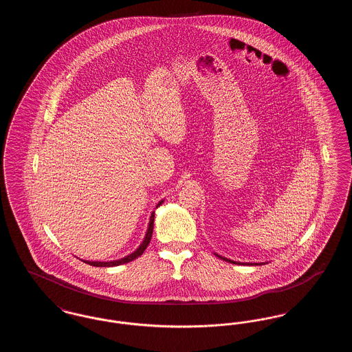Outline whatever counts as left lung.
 <instances>
[{
	"label": "left lung",
	"instance_id": "obj_1",
	"mask_svg": "<svg viewBox=\"0 0 352 352\" xmlns=\"http://www.w3.org/2000/svg\"><path fill=\"white\" fill-rule=\"evenodd\" d=\"M215 254H217V253H215ZM217 256H218L219 258H221V260H224V261H228V263H231V264H243V265H244V264H245V265H258L257 263H253V264H252V263H236V261H232V260H230V258H226V257H223V256H219V254H217Z\"/></svg>",
	"mask_w": 352,
	"mask_h": 352
}]
</instances>
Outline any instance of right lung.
<instances>
[{
  "instance_id": "1",
  "label": "right lung",
  "mask_w": 352,
  "mask_h": 352,
  "mask_svg": "<svg viewBox=\"0 0 352 352\" xmlns=\"http://www.w3.org/2000/svg\"><path fill=\"white\" fill-rule=\"evenodd\" d=\"M162 203H164V201H160V203L157 204V207H160ZM153 227H154V212H151V220H149V227H148V231H146L144 241L141 243V245H140L133 253H131V254H128V256H125V257H122V258H120V260H113V261H84L83 260L84 263H85V264H89V265H92V267H118V265H121V264H126V263H129V261H133L134 258L140 257V256L144 253V251L146 250V247L149 245L151 234H153Z\"/></svg>"
}]
</instances>
